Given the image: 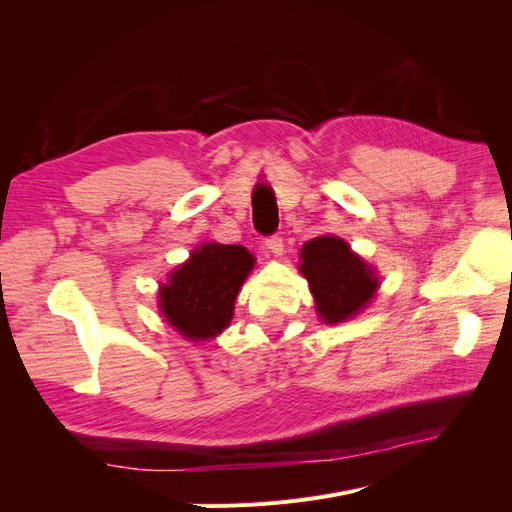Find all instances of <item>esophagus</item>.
<instances>
[{"mask_svg": "<svg viewBox=\"0 0 512 512\" xmlns=\"http://www.w3.org/2000/svg\"><path fill=\"white\" fill-rule=\"evenodd\" d=\"M265 245H267V250H269L273 256H282V254H284V239H282L280 235L267 237Z\"/></svg>", "mask_w": 512, "mask_h": 512, "instance_id": "esophagus-1", "label": "esophagus"}]
</instances>
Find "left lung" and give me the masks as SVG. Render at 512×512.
I'll return each mask as SVG.
<instances>
[{
    "label": "left lung",
    "instance_id": "1",
    "mask_svg": "<svg viewBox=\"0 0 512 512\" xmlns=\"http://www.w3.org/2000/svg\"><path fill=\"white\" fill-rule=\"evenodd\" d=\"M299 269L307 277L322 320L331 324L359 314L378 288L374 269L346 241L331 235L303 245Z\"/></svg>",
    "mask_w": 512,
    "mask_h": 512
}]
</instances>
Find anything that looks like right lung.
I'll list each match as a JSON object with an SVG mask.
<instances>
[{"mask_svg":"<svg viewBox=\"0 0 512 512\" xmlns=\"http://www.w3.org/2000/svg\"><path fill=\"white\" fill-rule=\"evenodd\" d=\"M252 267L254 256L245 247L205 243L162 286V314L194 342L222 333Z\"/></svg>","mask_w":512,"mask_h":512,"instance_id":"1","label":"right lung"}]
</instances>
